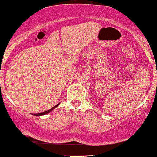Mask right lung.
I'll return each mask as SVG.
<instances>
[{
    "label": "right lung",
    "instance_id": "right-lung-1",
    "mask_svg": "<svg viewBox=\"0 0 157 157\" xmlns=\"http://www.w3.org/2000/svg\"><path fill=\"white\" fill-rule=\"evenodd\" d=\"M59 104H60V103H59ZM59 104H58V105H56V106H54L53 107H52V108L50 109V110H47V111L42 112V113H33V115H34V116H36V117H38V116H43V115H45V114H47V113H49L52 111V110H53V109H55L56 107H57L58 106H59Z\"/></svg>",
    "mask_w": 157,
    "mask_h": 157
}]
</instances>
